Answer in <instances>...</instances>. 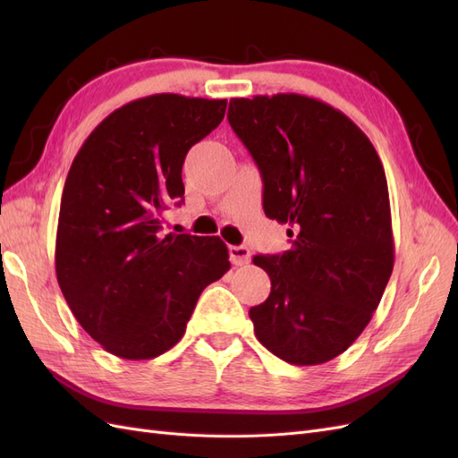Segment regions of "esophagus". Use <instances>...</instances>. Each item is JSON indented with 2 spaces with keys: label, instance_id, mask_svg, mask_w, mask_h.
I'll return each instance as SVG.
<instances>
[{
  "label": "esophagus",
  "instance_id": "1",
  "mask_svg": "<svg viewBox=\"0 0 458 458\" xmlns=\"http://www.w3.org/2000/svg\"><path fill=\"white\" fill-rule=\"evenodd\" d=\"M229 259L233 266H246L250 261V250L246 246H229Z\"/></svg>",
  "mask_w": 458,
  "mask_h": 458
}]
</instances>
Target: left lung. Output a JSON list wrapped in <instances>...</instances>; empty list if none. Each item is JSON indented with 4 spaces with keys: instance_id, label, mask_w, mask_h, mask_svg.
Segmentation results:
<instances>
[{
    "instance_id": "left-lung-1",
    "label": "left lung",
    "mask_w": 458,
    "mask_h": 458,
    "mask_svg": "<svg viewBox=\"0 0 458 458\" xmlns=\"http://www.w3.org/2000/svg\"><path fill=\"white\" fill-rule=\"evenodd\" d=\"M227 118L261 174L263 212L297 231L290 250L254 256L271 279L248 313L256 338L286 363H327L365 330L394 269L382 162L348 116L306 95L231 99Z\"/></svg>"
}]
</instances>
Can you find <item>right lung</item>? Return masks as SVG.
Instances as JSON below:
<instances>
[{"mask_svg":"<svg viewBox=\"0 0 458 458\" xmlns=\"http://www.w3.org/2000/svg\"><path fill=\"white\" fill-rule=\"evenodd\" d=\"M225 108V99L143 97L108 114L78 150L55 271L78 323L108 353L140 361L174 348L202 290L231 267L219 237L162 233V212L183 202L189 148Z\"/></svg>","mask_w":458,"mask_h":458,"instance_id":"obj_1","label":"right lung"}]
</instances>
